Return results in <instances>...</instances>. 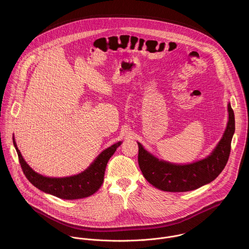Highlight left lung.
Masks as SVG:
<instances>
[{"label": "left lung", "instance_id": "left-lung-1", "mask_svg": "<svg viewBox=\"0 0 249 249\" xmlns=\"http://www.w3.org/2000/svg\"><path fill=\"white\" fill-rule=\"evenodd\" d=\"M229 119L220 141L206 158L187 164H177L158 159L139 142L138 163L142 176L159 190L186 192L209 184L219 176L228 162L235 130L234 113L228 104Z\"/></svg>", "mask_w": 249, "mask_h": 249}]
</instances>
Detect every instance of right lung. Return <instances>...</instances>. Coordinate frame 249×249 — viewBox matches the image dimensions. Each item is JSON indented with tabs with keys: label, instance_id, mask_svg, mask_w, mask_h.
I'll return each mask as SVG.
<instances>
[{
	"label": "right lung",
	"instance_id": "right-lung-1",
	"mask_svg": "<svg viewBox=\"0 0 249 249\" xmlns=\"http://www.w3.org/2000/svg\"><path fill=\"white\" fill-rule=\"evenodd\" d=\"M121 142L119 141L105 149L96 157L90 165L77 175L65 178H48L36 173L26 162L13 136V143L27 179L38 190L64 200L87 198L94 194L101 188L104 182L107 162Z\"/></svg>",
	"mask_w": 249,
	"mask_h": 249
}]
</instances>
